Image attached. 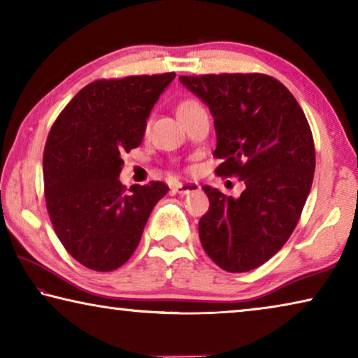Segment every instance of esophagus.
<instances>
[{"label": "esophagus", "instance_id": "obj_1", "mask_svg": "<svg viewBox=\"0 0 358 358\" xmlns=\"http://www.w3.org/2000/svg\"><path fill=\"white\" fill-rule=\"evenodd\" d=\"M201 186L196 183V181H183V183H177L172 188L173 193H178V194H188V193H193V191H197Z\"/></svg>", "mask_w": 358, "mask_h": 358}]
</instances>
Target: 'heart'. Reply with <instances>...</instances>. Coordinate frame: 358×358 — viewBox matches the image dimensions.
<instances>
[{"instance_id": "heart-1", "label": "heart", "mask_w": 358, "mask_h": 358, "mask_svg": "<svg viewBox=\"0 0 358 358\" xmlns=\"http://www.w3.org/2000/svg\"><path fill=\"white\" fill-rule=\"evenodd\" d=\"M196 106H199V103H196V101H193V99H186L178 106V114H181V112H185L188 109H193V108H196Z\"/></svg>"}]
</instances>
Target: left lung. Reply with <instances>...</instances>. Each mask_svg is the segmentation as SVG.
I'll use <instances>...</instances> for the list:
<instances>
[{"mask_svg": "<svg viewBox=\"0 0 358 358\" xmlns=\"http://www.w3.org/2000/svg\"><path fill=\"white\" fill-rule=\"evenodd\" d=\"M180 82L213 117L222 159L215 172L244 181L239 197L202 186L210 207L199 220L206 254L231 273L273 257L294 231L310 193L315 148L301 106L264 73L185 77Z\"/></svg>", "mask_w": 358, "mask_h": 358, "instance_id": "8db88e82", "label": "left lung"}]
</instances>
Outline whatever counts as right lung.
Masks as SVG:
<instances>
[{"label": "right lung", "mask_w": 358, "mask_h": 358, "mask_svg": "<svg viewBox=\"0 0 358 358\" xmlns=\"http://www.w3.org/2000/svg\"><path fill=\"white\" fill-rule=\"evenodd\" d=\"M175 73L96 80L73 96L43 154L46 207L69 254L96 271L124 265L169 186L120 183L122 154L141 145L146 120Z\"/></svg>", "instance_id": "right-lung-1"}]
</instances>
